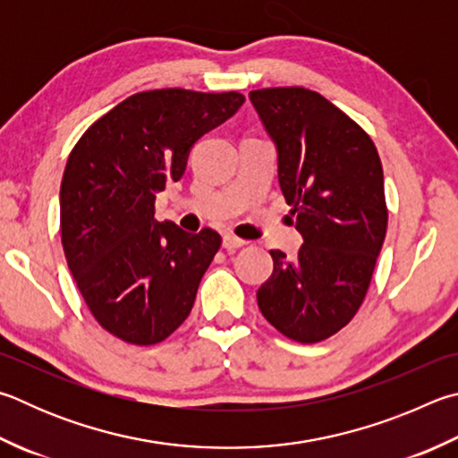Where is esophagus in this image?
Wrapping results in <instances>:
<instances>
[{"label": "esophagus", "instance_id": "esophagus-1", "mask_svg": "<svg viewBox=\"0 0 458 458\" xmlns=\"http://www.w3.org/2000/svg\"><path fill=\"white\" fill-rule=\"evenodd\" d=\"M246 244V240L238 238L234 234H224L222 238V246L226 248V250H236V248H242Z\"/></svg>", "mask_w": 458, "mask_h": 458}]
</instances>
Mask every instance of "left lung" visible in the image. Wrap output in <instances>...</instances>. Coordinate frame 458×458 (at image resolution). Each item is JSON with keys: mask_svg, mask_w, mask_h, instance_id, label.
<instances>
[{"mask_svg": "<svg viewBox=\"0 0 458 458\" xmlns=\"http://www.w3.org/2000/svg\"><path fill=\"white\" fill-rule=\"evenodd\" d=\"M278 152V182L304 238L296 258L270 250L258 288L264 318L302 344L344 328L367 296L388 212L377 146L359 123L306 88L250 91Z\"/></svg>", "mask_w": 458, "mask_h": 458, "instance_id": "obj_1", "label": "left lung"}]
</instances>
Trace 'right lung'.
<instances>
[{
	"label": "right lung",
	"instance_id": "right-lung-1",
	"mask_svg": "<svg viewBox=\"0 0 458 458\" xmlns=\"http://www.w3.org/2000/svg\"><path fill=\"white\" fill-rule=\"evenodd\" d=\"M242 104L238 91H140L72 149L60 188L65 260L99 327L123 343H162L192 310L222 238L157 222L156 196L184 176L198 140Z\"/></svg>",
	"mask_w": 458,
	"mask_h": 458
}]
</instances>
